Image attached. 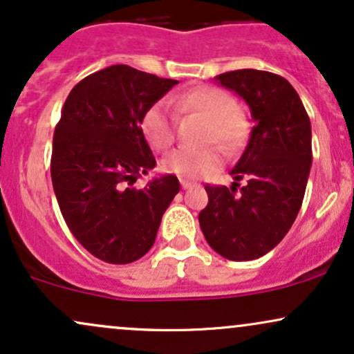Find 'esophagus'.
Here are the masks:
<instances>
[{
	"label": "esophagus",
	"instance_id": "obj_1",
	"mask_svg": "<svg viewBox=\"0 0 354 354\" xmlns=\"http://www.w3.org/2000/svg\"><path fill=\"white\" fill-rule=\"evenodd\" d=\"M181 186H183V189H191L193 188V183H189V181H185V180H181Z\"/></svg>",
	"mask_w": 354,
	"mask_h": 354
}]
</instances>
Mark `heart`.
I'll use <instances>...</instances> for the list:
<instances>
[{"label": "heart", "mask_w": 354, "mask_h": 354, "mask_svg": "<svg viewBox=\"0 0 354 354\" xmlns=\"http://www.w3.org/2000/svg\"><path fill=\"white\" fill-rule=\"evenodd\" d=\"M181 113H194L205 118V145L216 143L225 153L234 154L243 148L250 135V120L234 104L233 96L216 86H196L173 100ZM143 133L149 146L156 151H166L174 143V118L168 104L154 103L143 118ZM221 153L214 146L198 149H178L163 161L166 173L188 180L206 178L221 166Z\"/></svg>", "instance_id": "heart-1"}]
</instances>
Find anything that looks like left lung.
I'll return each instance as SVG.
<instances>
[{"instance_id":"1","label":"left lung","mask_w":354,"mask_h":354,"mask_svg":"<svg viewBox=\"0 0 354 354\" xmlns=\"http://www.w3.org/2000/svg\"><path fill=\"white\" fill-rule=\"evenodd\" d=\"M216 80L246 101L254 126L231 169L233 186L206 185L208 206L198 219L218 254L251 261L273 250L298 216L313 161L311 123L298 93L283 76L236 70ZM241 179L247 183L240 189Z\"/></svg>"}]
</instances>
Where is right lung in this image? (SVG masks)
<instances>
[{"instance_id":"right-lung-1","label":"right lung","mask_w":354,"mask_h":354,"mask_svg":"<svg viewBox=\"0 0 354 354\" xmlns=\"http://www.w3.org/2000/svg\"><path fill=\"white\" fill-rule=\"evenodd\" d=\"M176 80L115 64L81 80L55 128L51 181L61 214L81 246L101 261L128 265L156 239L180 191L173 174L145 188L135 181L156 166L141 123Z\"/></svg>"}]
</instances>
